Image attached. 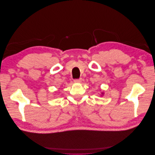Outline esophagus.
I'll use <instances>...</instances> for the list:
<instances>
[{
    "label": "esophagus",
    "instance_id": "34e87169",
    "mask_svg": "<svg viewBox=\"0 0 155 155\" xmlns=\"http://www.w3.org/2000/svg\"><path fill=\"white\" fill-rule=\"evenodd\" d=\"M75 83H80L82 81V79H74V81Z\"/></svg>",
    "mask_w": 155,
    "mask_h": 155
}]
</instances>
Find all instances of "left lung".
I'll return each instance as SVG.
<instances>
[{
	"label": "left lung",
	"mask_w": 155,
	"mask_h": 155,
	"mask_svg": "<svg viewBox=\"0 0 155 155\" xmlns=\"http://www.w3.org/2000/svg\"><path fill=\"white\" fill-rule=\"evenodd\" d=\"M104 92H101V94H100V96H104Z\"/></svg>",
	"instance_id": "left-lung-1"
}]
</instances>
